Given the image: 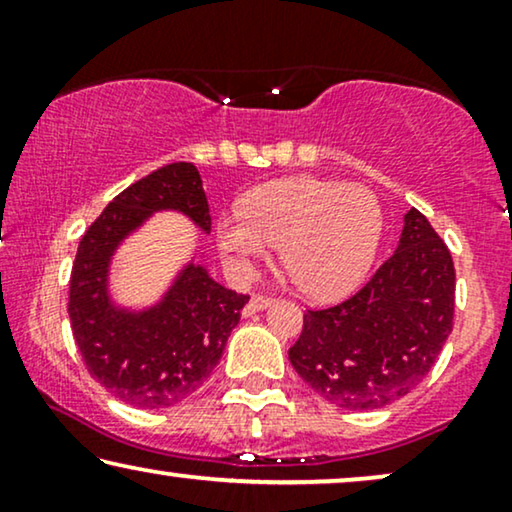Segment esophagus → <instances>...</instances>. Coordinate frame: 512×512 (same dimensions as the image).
<instances>
[{"label":"esophagus","instance_id":"obj_1","mask_svg":"<svg viewBox=\"0 0 512 512\" xmlns=\"http://www.w3.org/2000/svg\"><path fill=\"white\" fill-rule=\"evenodd\" d=\"M270 303H272V298H270V296H261V293H256V296H251L249 305L244 307V314H254V312H261V310H265V307H268Z\"/></svg>","mask_w":512,"mask_h":512}]
</instances>
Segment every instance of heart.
<instances>
[{
    "mask_svg": "<svg viewBox=\"0 0 512 512\" xmlns=\"http://www.w3.org/2000/svg\"><path fill=\"white\" fill-rule=\"evenodd\" d=\"M382 235V207L368 186L310 177L275 179L244 195L242 212L221 214L216 244L237 277L282 242L279 254L300 289L335 298L361 282Z\"/></svg>",
    "mask_w": 512,
    "mask_h": 512,
    "instance_id": "obj_1",
    "label": "heart"
}]
</instances>
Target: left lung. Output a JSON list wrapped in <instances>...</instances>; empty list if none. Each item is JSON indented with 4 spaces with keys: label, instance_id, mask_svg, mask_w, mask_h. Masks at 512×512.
<instances>
[{
    "label": "left lung",
    "instance_id": "8db88e82",
    "mask_svg": "<svg viewBox=\"0 0 512 512\" xmlns=\"http://www.w3.org/2000/svg\"><path fill=\"white\" fill-rule=\"evenodd\" d=\"M454 263L422 212L403 216L398 247L352 298L307 310L289 349L296 373L345 410H377L429 375L452 333Z\"/></svg>",
    "mask_w": 512,
    "mask_h": 512
}]
</instances>
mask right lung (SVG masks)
<instances>
[{
	"label": "right lung",
	"instance_id": "obj_1",
	"mask_svg": "<svg viewBox=\"0 0 512 512\" xmlns=\"http://www.w3.org/2000/svg\"><path fill=\"white\" fill-rule=\"evenodd\" d=\"M156 212H179L209 233L198 167L165 165L118 193L81 237L69 279V321L88 373L118 401L146 410L184 401L212 375L249 303L188 261L158 303L118 305L109 291L111 261Z\"/></svg>",
	"mask_w": 512,
	"mask_h": 512
}]
</instances>
